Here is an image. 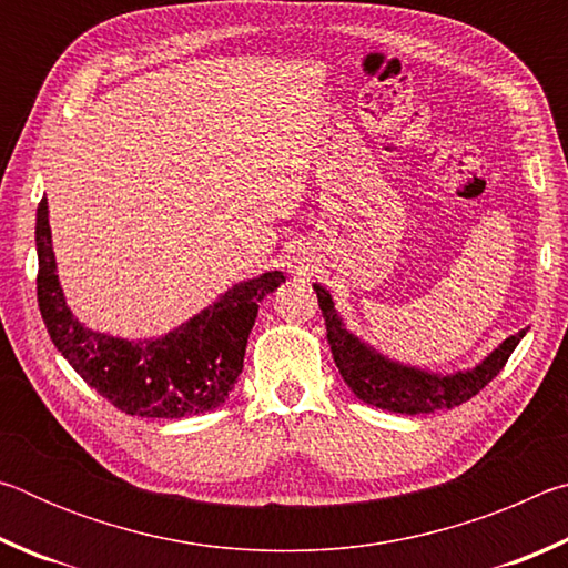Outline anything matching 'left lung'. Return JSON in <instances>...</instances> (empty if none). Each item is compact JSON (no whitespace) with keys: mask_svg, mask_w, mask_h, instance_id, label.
<instances>
[{"mask_svg":"<svg viewBox=\"0 0 568 568\" xmlns=\"http://www.w3.org/2000/svg\"><path fill=\"white\" fill-rule=\"evenodd\" d=\"M313 291L318 293L333 361L338 365L343 381L348 383V388L368 406L406 413V416L456 408L460 403L474 398L480 388H486L504 371L518 341L526 335V331H518L511 338H506L474 371L456 373V376H430V373L386 361L381 353L363 345L353 333L343 328L331 293L323 291L321 285H313Z\"/></svg>","mask_w":568,"mask_h":568,"instance_id":"1","label":"left lung"}]
</instances>
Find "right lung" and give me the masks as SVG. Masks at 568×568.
<instances>
[{
  "label": "right lung",
  "instance_id": "add662e5",
  "mask_svg": "<svg viewBox=\"0 0 568 568\" xmlns=\"http://www.w3.org/2000/svg\"><path fill=\"white\" fill-rule=\"evenodd\" d=\"M34 235L40 257L37 301L47 333L82 381L130 416L182 418L225 403L243 373L257 303L285 283V275L273 271L230 287L217 303L165 338H110L74 321L64 303L44 197L37 207Z\"/></svg>",
  "mask_w": 568,
  "mask_h": 568
}]
</instances>
